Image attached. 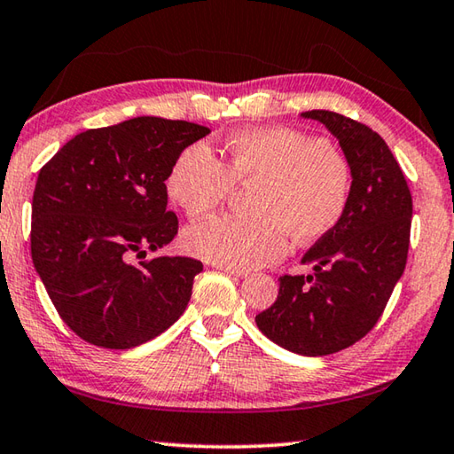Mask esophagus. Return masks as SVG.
I'll list each match as a JSON object with an SVG mask.
<instances>
[{"mask_svg": "<svg viewBox=\"0 0 454 454\" xmlns=\"http://www.w3.org/2000/svg\"><path fill=\"white\" fill-rule=\"evenodd\" d=\"M218 268L228 276H234V278H248V270H238V268H230V266H218Z\"/></svg>", "mask_w": 454, "mask_h": 454, "instance_id": "obj_1", "label": "esophagus"}]
</instances>
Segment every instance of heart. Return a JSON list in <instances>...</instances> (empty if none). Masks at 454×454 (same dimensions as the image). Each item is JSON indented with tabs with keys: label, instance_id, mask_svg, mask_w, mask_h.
Returning a JSON list of instances; mask_svg holds the SVG:
<instances>
[{
	"label": "heart",
	"instance_id": "1",
	"mask_svg": "<svg viewBox=\"0 0 454 454\" xmlns=\"http://www.w3.org/2000/svg\"><path fill=\"white\" fill-rule=\"evenodd\" d=\"M224 166L208 145L180 152L166 176V190L188 218L208 216L234 182L254 184L248 214H226L192 226L184 246L208 262L250 270L276 262L288 248L320 240L348 208L352 176L340 152L301 129H250L228 142Z\"/></svg>",
	"mask_w": 454,
	"mask_h": 454
}]
</instances>
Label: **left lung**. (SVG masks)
<instances>
[{
  "mask_svg": "<svg viewBox=\"0 0 454 454\" xmlns=\"http://www.w3.org/2000/svg\"><path fill=\"white\" fill-rule=\"evenodd\" d=\"M302 118L325 124L340 144L352 176L348 208L304 254L314 274L280 276L278 298L256 325L282 348L325 356L352 347L379 322L409 256L412 196L374 129L328 110Z\"/></svg>",
  "mask_w": 454,
  "mask_h": 454,
  "instance_id": "8db88e82",
  "label": "left lung"
}]
</instances>
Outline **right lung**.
I'll return each instance as SVG.
<instances>
[{
	"instance_id": "1",
	"label": "right lung",
	"mask_w": 454,
	"mask_h": 454,
	"mask_svg": "<svg viewBox=\"0 0 454 454\" xmlns=\"http://www.w3.org/2000/svg\"><path fill=\"white\" fill-rule=\"evenodd\" d=\"M206 126L140 116L86 129L59 148L32 202V260L61 320L102 348L140 347L186 310L202 262L145 258L170 244L166 176Z\"/></svg>"
}]
</instances>
